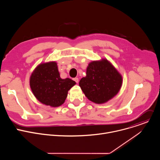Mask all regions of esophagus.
<instances>
[{
    "mask_svg": "<svg viewBox=\"0 0 160 160\" xmlns=\"http://www.w3.org/2000/svg\"><path fill=\"white\" fill-rule=\"evenodd\" d=\"M73 80L76 82V83H78V78H74Z\"/></svg>",
    "mask_w": 160,
    "mask_h": 160,
    "instance_id": "esophagus-1",
    "label": "esophagus"
}]
</instances>
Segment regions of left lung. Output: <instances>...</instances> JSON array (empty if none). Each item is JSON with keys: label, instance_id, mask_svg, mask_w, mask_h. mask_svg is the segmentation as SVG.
I'll use <instances>...</instances> for the list:
<instances>
[{"label": "left lung", "instance_id": "8db88e82", "mask_svg": "<svg viewBox=\"0 0 160 160\" xmlns=\"http://www.w3.org/2000/svg\"><path fill=\"white\" fill-rule=\"evenodd\" d=\"M123 83L122 76L106 59L90 62L79 85L88 100L103 104L115 97Z\"/></svg>", "mask_w": 160, "mask_h": 160}]
</instances>
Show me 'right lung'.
<instances>
[{
	"instance_id": "add662e5",
	"label": "right lung",
	"mask_w": 160,
	"mask_h": 160,
	"mask_svg": "<svg viewBox=\"0 0 160 160\" xmlns=\"http://www.w3.org/2000/svg\"><path fill=\"white\" fill-rule=\"evenodd\" d=\"M75 84L70 78L60 77L55 61L40 63L30 78V88L37 99L43 104L54 108L64 102L68 90Z\"/></svg>"
}]
</instances>
